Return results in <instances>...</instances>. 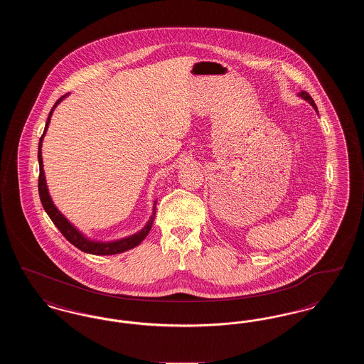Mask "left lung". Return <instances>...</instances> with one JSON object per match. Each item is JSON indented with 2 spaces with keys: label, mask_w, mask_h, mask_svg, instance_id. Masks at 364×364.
<instances>
[{
  "label": "left lung",
  "mask_w": 364,
  "mask_h": 364,
  "mask_svg": "<svg viewBox=\"0 0 364 364\" xmlns=\"http://www.w3.org/2000/svg\"><path fill=\"white\" fill-rule=\"evenodd\" d=\"M299 97H301L304 101H307V102H310V104L315 107V110H316V105L314 102V100L311 98V95L309 94V92H306V91H301L300 94H299Z\"/></svg>",
  "instance_id": "1"
}]
</instances>
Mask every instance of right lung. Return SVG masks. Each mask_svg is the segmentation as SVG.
<instances>
[{"label":"right lung","instance_id":"obj_1","mask_svg":"<svg viewBox=\"0 0 364 364\" xmlns=\"http://www.w3.org/2000/svg\"><path fill=\"white\" fill-rule=\"evenodd\" d=\"M63 98H65V95H63L52 107L50 113H49V117H48V122H46V127H45V131L42 134V136L39 139V146H38V161H39V177H38V191H39V198H41V202H42V206L45 208V211L48 213V215L50 217V220L53 221V224L58 228V230L63 233V236L72 242L76 248H79L80 251L87 252V254H94V255H114V254H120L124 252L127 250H131L134 247H136L139 242L141 240H144V237L149 235L151 225H153V221H154V217H156V208H154V213L150 218V221L147 223V225L144 226L140 232H138L136 235H132L127 239H122V240H117V242H91L86 239L80 232H77L73 226L70 225L68 223V220L55 208V206L53 205L52 199L49 196V192H48V187H46V180H45V173H43V165H42V156H41V147H42V138L45 136V132L48 129V125L50 122V117H52L53 110L57 105L60 104V101H63ZM154 203V205H156Z\"/></svg>","mask_w":364,"mask_h":364}]
</instances>
